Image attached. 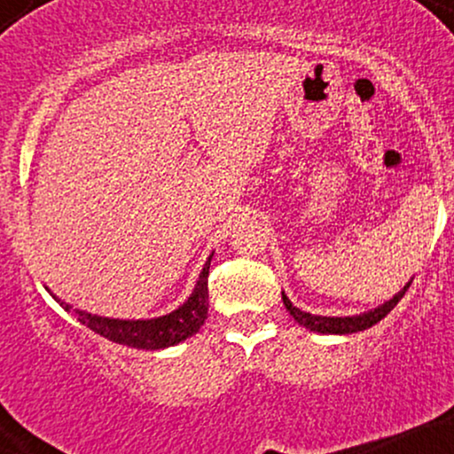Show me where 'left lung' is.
Listing matches in <instances>:
<instances>
[{"label": "left lung", "mask_w": 454, "mask_h": 454, "mask_svg": "<svg viewBox=\"0 0 454 454\" xmlns=\"http://www.w3.org/2000/svg\"><path fill=\"white\" fill-rule=\"evenodd\" d=\"M408 288H410V284L405 286V288L401 290L397 296H393L388 303L378 307V309L367 311V314H363V316H352V317L311 316V314H307V311H301L299 307H294L293 303H290V299L286 294H281V299H284V305H286V309L290 311V316H293L299 325L309 328V331L328 333V335H348V333H358V331H364V328L378 325V322L382 320V317H387L390 314V309H393V307L397 305L401 299H403L405 290Z\"/></svg>", "instance_id": "obj_1"}]
</instances>
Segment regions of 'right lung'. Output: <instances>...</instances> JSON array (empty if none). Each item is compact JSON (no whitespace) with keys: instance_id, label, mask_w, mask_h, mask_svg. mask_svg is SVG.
Returning <instances> with one entry per match:
<instances>
[{"instance_id":"right-lung-1","label":"right lung","mask_w":454,"mask_h":454,"mask_svg":"<svg viewBox=\"0 0 454 454\" xmlns=\"http://www.w3.org/2000/svg\"><path fill=\"white\" fill-rule=\"evenodd\" d=\"M209 264L211 258L202 269L190 299L168 316L155 317V320H111V317L91 316L81 309H76L74 314L81 325H85L93 333L114 343L145 348V350H160V348L175 346V343L198 333V328L205 325L207 316H209V288H207V284H209ZM61 305L66 307V311L72 309L70 305Z\"/></svg>"}]
</instances>
